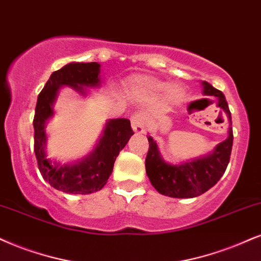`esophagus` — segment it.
Segmentation results:
<instances>
[{
    "mask_svg": "<svg viewBox=\"0 0 261 261\" xmlns=\"http://www.w3.org/2000/svg\"><path fill=\"white\" fill-rule=\"evenodd\" d=\"M132 128H133L134 133L136 134H144L145 133V121L144 117L139 114H134L130 117Z\"/></svg>",
    "mask_w": 261,
    "mask_h": 261,
    "instance_id": "34e87169",
    "label": "esophagus"
}]
</instances>
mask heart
Segmentation results:
<instances>
[{
    "mask_svg": "<svg viewBox=\"0 0 261 261\" xmlns=\"http://www.w3.org/2000/svg\"><path fill=\"white\" fill-rule=\"evenodd\" d=\"M130 89L137 94L157 96L166 89V99L169 104H178L184 98V89L179 85H170L166 88V83L153 77H136L130 83Z\"/></svg>",
    "mask_w": 261,
    "mask_h": 261,
    "instance_id": "heart-1",
    "label": "heart"
}]
</instances>
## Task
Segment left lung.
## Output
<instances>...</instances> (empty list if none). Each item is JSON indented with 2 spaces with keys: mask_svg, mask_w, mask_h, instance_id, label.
Returning a JSON list of instances; mask_svg holds the SVG:
<instances>
[{
  "mask_svg": "<svg viewBox=\"0 0 261 261\" xmlns=\"http://www.w3.org/2000/svg\"><path fill=\"white\" fill-rule=\"evenodd\" d=\"M202 87L203 95L215 96L217 106L227 115L230 122L227 138L207 155L174 165L163 160L157 143L152 137L147 136L150 145L145 160L146 174L161 195L174 198L197 197L219 181L229 165L233 141L229 105L223 93L208 82L202 81Z\"/></svg>",
  "mask_w": 261,
  "mask_h": 261,
  "instance_id": "8db88e82",
  "label": "left lung"
}]
</instances>
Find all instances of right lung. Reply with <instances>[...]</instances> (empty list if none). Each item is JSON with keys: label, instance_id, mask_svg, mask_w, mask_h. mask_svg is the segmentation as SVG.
<instances>
[{"label": "right lung", "instance_id": "1", "mask_svg": "<svg viewBox=\"0 0 261 261\" xmlns=\"http://www.w3.org/2000/svg\"><path fill=\"white\" fill-rule=\"evenodd\" d=\"M100 86V64L69 63L50 75L38 94L34 117V150L38 169L52 188L66 194L88 195L104 188L114 169L116 157L134 134L129 120L114 118L106 122L94 149L83 159L64 165L48 159L46 124L54 116L53 105L60 88L70 87L87 96L88 88Z\"/></svg>", "mask_w": 261, "mask_h": 261}]
</instances>
